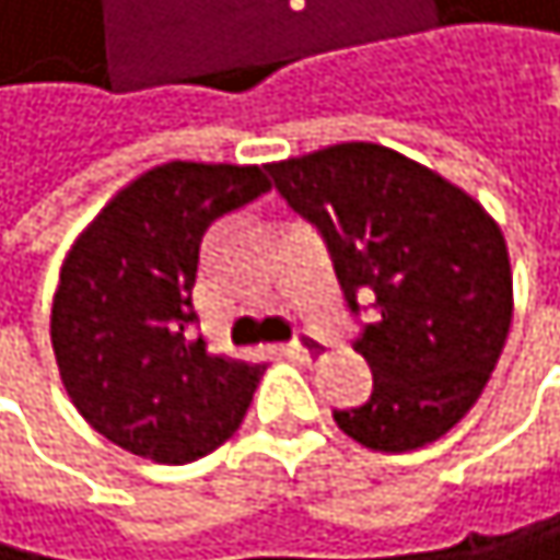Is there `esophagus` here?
I'll use <instances>...</instances> for the list:
<instances>
[{"label":"esophagus","instance_id":"1","mask_svg":"<svg viewBox=\"0 0 560 560\" xmlns=\"http://www.w3.org/2000/svg\"><path fill=\"white\" fill-rule=\"evenodd\" d=\"M289 352H292L295 359H308V362H312V359H322V355H326L329 346L322 342L318 336H308V332H305L302 339H295V342L289 346Z\"/></svg>","mask_w":560,"mask_h":560}]
</instances>
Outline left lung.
<instances>
[{
    "mask_svg": "<svg viewBox=\"0 0 560 560\" xmlns=\"http://www.w3.org/2000/svg\"><path fill=\"white\" fill-rule=\"evenodd\" d=\"M282 198L326 238L339 285L376 295L355 339L373 396L336 423L380 454L454 430L480 399L514 318L501 224L433 167L383 143H332L268 164Z\"/></svg>",
    "mask_w": 560,
    "mask_h": 560,
    "instance_id": "1",
    "label": "left lung"
}]
</instances>
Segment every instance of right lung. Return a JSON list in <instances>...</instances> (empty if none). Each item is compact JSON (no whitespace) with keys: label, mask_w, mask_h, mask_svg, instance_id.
<instances>
[{"label":"right lung","mask_w":560,"mask_h":560,"mask_svg":"<svg viewBox=\"0 0 560 560\" xmlns=\"http://www.w3.org/2000/svg\"><path fill=\"white\" fill-rule=\"evenodd\" d=\"M268 187L258 164H158L62 258L49 312L56 370L77 413L127 454L190 464L242 427L265 365L195 339V282L211 221Z\"/></svg>","instance_id":"add662e5"}]
</instances>
